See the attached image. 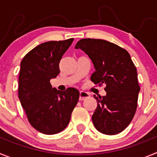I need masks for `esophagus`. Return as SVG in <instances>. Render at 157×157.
Here are the masks:
<instances>
[{
  "label": "esophagus",
  "instance_id": "1",
  "mask_svg": "<svg viewBox=\"0 0 157 157\" xmlns=\"http://www.w3.org/2000/svg\"><path fill=\"white\" fill-rule=\"evenodd\" d=\"M90 97V94L85 91H80L79 93V101H83Z\"/></svg>",
  "mask_w": 157,
  "mask_h": 157
}]
</instances>
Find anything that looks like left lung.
<instances>
[{"label": "left lung", "mask_w": 157, "mask_h": 157, "mask_svg": "<svg viewBox=\"0 0 157 157\" xmlns=\"http://www.w3.org/2000/svg\"><path fill=\"white\" fill-rule=\"evenodd\" d=\"M75 48L84 51L94 63L95 71L91 81L106 86V95L98 98L94 95L98 102L92 116L94 127L109 135L122 132L134 118L140 91L137 70L130 54L102 39H81Z\"/></svg>", "instance_id": "left-lung-1"}]
</instances>
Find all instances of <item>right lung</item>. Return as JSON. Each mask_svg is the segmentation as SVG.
Wrapping results in <instances>:
<instances>
[{"instance_id":"1","label":"right lung","mask_w":157,"mask_h":157,"mask_svg":"<svg viewBox=\"0 0 157 157\" xmlns=\"http://www.w3.org/2000/svg\"><path fill=\"white\" fill-rule=\"evenodd\" d=\"M73 38L37 45L22 59L19 75V98L30 125L45 134H54L68 125L79 92L52 88L50 79L59 73V63Z\"/></svg>"}]
</instances>
